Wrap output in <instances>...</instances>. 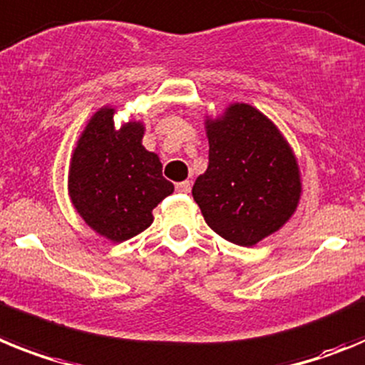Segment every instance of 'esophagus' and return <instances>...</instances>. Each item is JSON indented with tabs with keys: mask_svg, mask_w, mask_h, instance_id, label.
<instances>
[{
	"mask_svg": "<svg viewBox=\"0 0 365 365\" xmlns=\"http://www.w3.org/2000/svg\"><path fill=\"white\" fill-rule=\"evenodd\" d=\"M176 191L178 192H191V182H189V180H185V182H180V183H176Z\"/></svg>",
	"mask_w": 365,
	"mask_h": 365,
	"instance_id": "1",
	"label": "esophagus"
}]
</instances>
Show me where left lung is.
Returning <instances> with one entry per match:
<instances>
[{"mask_svg":"<svg viewBox=\"0 0 365 365\" xmlns=\"http://www.w3.org/2000/svg\"><path fill=\"white\" fill-rule=\"evenodd\" d=\"M207 170L192 198L207 226L239 246H253L287 224L301 196L299 167L277 126L244 103L205 119Z\"/></svg>","mask_w":365,"mask_h":365,"instance_id":"left-lung-1","label":"left lung"}]
</instances>
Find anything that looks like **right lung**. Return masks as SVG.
I'll return each instance as SVG.
<instances>
[{"instance_id":"right-lung-1","label":"right lung","mask_w":365,"mask_h":365,"mask_svg":"<svg viewBox=\"0 0 365 365\" xmlns=\"http://www.w3.org/2000/svg\"><path fill=\"white\" fill-rule=\"evenodd\" d=\"M115 110L91 115L69 165L68 189L77 213L112 242H123L152 224V209L174 185L161 174L158 154L143 147V123L113 125Z\"/></svg>"}]
</instances>
